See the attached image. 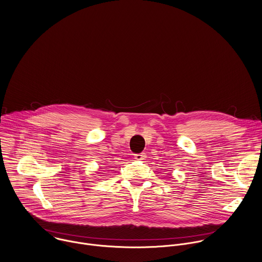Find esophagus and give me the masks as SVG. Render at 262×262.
Listing matches in <instances>:
<instances>
[{"label": "esophagus", "mask_w": 262, "mask_h": 262, "mask_svg": "<svg viewBox=\"0 0 262 262\" xmlns=\"http://www.w3.org/2000/svg\"><path fill=\"white\" fill-rule=\"evenodd\" d=\"M146 154L145 153H140V154H136L135 155V159L137 160H145L146 159Z\"/></svg>", "instance_id": "obj_1"}]
</instances>
